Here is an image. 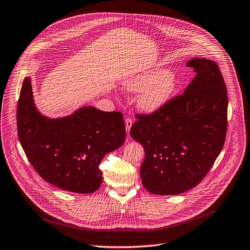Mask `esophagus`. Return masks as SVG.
I'll return each instance as SVG.
<instances>
[{
	"mask_svg": "<svg viewBox=\"0 0 250 250\" xmlns=\"http://www.w3.org/2000/svg\"><path fill=\"white\" fill-rule=\"evenodd\" d=\"M125 129H126V132H129L130 127H131V125H132V120L129 119V118H126V119L125 120Z\"/></svg>",
	"mask_w": 250,
	"mask_h": 250,
	"instance_id": "esophagus-1",
	"label": "esophagus"
}]
</instances>
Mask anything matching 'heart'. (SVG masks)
<instances>
[{
	"instance_id": "b5f03b06",
	"label": "heart",
	"mask_w": 250,
	"mask_h": 250,
	"mask_svg": "<svg viewBox=\"0 0 250 250\" xmlns=\"http://www.w3.org/2000/svg\"><path fill=\"white\" fill-rule=\"evenodd\" d=\"M177 78L165 67H156L131 76L125 82L130 93L141 92L137 98L138 108L146 113H154L168 104L177 89Z\"/></svg>"
}]
</instances>
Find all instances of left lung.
<instances>
[{"mask_svg":"<svg viewBox=\"0 0 250 250\" xmlns=\"http://www.w3.org/2000/svg\"><path fill=\"white\" fill-rule=\"evenodd\" d=\"M187 66L197 75L184 93L157 112L137 115L130 128L146 151L140 177L151 194L177 195L197 186L225 144L228 93L220 68L203 58Z\"/></svg>","mask_w":250,"mask_h":250,"instance_id":"8db88e82","label":"left lung"}]
</instances>
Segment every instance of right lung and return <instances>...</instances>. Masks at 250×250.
<instances>
[{"label": "right lung", "instance_id": "right-lung-1", "mask_svg": "<svg viewBox=\"0 0 250 250\" xmlns=\"http://www.w3.org/2000/svg\"><path fill=\"white\" fill-rule=\"evenodd\" d=\"M123 118L91 105L68 117L46 118L35 108L31 79H23L17 109L20 142L42 179L65 191L90 194L100 188L101 161L125 139Z\"/></svg>", "mask_w": 250, "mask_h": 250}]
</instances>
